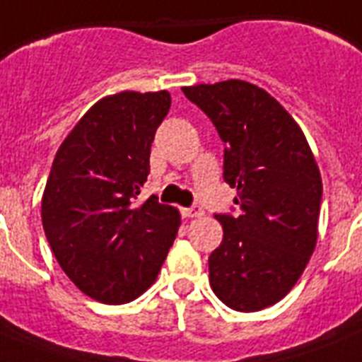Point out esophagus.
Segmentation results:
<instances>
[{
  "label": "esophagus",
  "instance_id": "esophagus-1",
  "mask_svg": "<svg viewBox=\"0 0 362 362\" xmlns=\"http://www.w3.org/2000/svg\"><path fill=\"white\" fill-rule=\"evenodd\" d=\"M204 210L199 206V204H193L189 209H182V216L184 218H199V216H203Z\"/></svg>",
  "mask_w": 362,
  "mask_h": 362
}]
</instances>
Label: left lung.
<instances>
[{"instance_id": "1", "label": "left lung", "mask_w": 362, "mask_h": 362, "mask_svg": "<svg viewBox=\"0 0 362 362\" xmlns=\"http://www.w3.org/2000/svg\"><path fill=\"white\" fill-rule=\"evenodd\" d=\"M226 144L223 180L237 216L214 214L223 240L209 257L216 297L238 312L272 306L291 291L317 240L323 186L306 136L263 88L244 81L182 88Z\"/></svg>"}]
</instances>
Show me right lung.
Wrapping results in <instances>:
<instances>
[{
    "instance_id": "right-lung-1",
    "label": "right lung",
    "mask_w": 362,
    "mask_h": 362,
    "mask_svg": "<svg viewBox=\"0 0 362 362\" xmlns=\"http://www.w3.org/2000/svg\"><path fill=\"white\" fill-rule=\"evenodd\" d=\"M169 92H122L93 105L62 142L41 218L59 267L88 297L124 304L158 278L180 212L158 197L136 203Z\"/></svg>"
}]
</instances>
